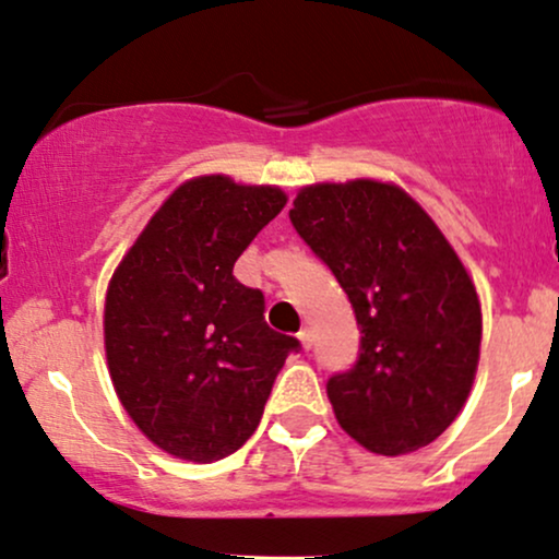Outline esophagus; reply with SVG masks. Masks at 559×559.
<instances>
[{"label": "esophagus", "instance_id": "34e87169", "mask_svg": "<svg viewBox=\"0 0 559 559\" xmlns=\"http://www.w3.org/2000/svg\"><path fill=\"white\" fill-rule=\"evenodd\" d=\"M299 341H301V345H304V350H309L314 345V335H312V330L309 328H301L299 330Z\"/></svg>", "mask_w": 559, "mask_h": 559}]
</instances>
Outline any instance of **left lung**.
<instances>
[{"label": "left lung", "instance_id": "obj_1", "mask_svg": "<svg viewBox=\"0 0 559 559\" xmlns=\"http://www.w3.org/2000/svg\"><path fill=\"white\" fill-rule=\"evenodd\" d=\"M361 328L348 371L328 379L345 433L373 454L428 447L467 402L483 314L475 284L430 216L397 186H309L288 211Z\"/></svg>", "mask_w": 559, "mask_h": 559}]
</instances>
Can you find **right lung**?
<instances>
[{
	"mask_svg": "<svg viewBox=\"0 0 559 559\" xmlns=\"http://www.w3.org/2000/svg\"><path fill=\"white\" fill-rule=\"evenodd\" d=\"M286 206L224 175L182 182L112 273L105 353L141 433L188 462H216L255 433L273 381L301 343L265 322V296L231 275Z\"/></svg>",
	"mask_w": 559,
	"mask_h": 559,
	"instance_id": "obj_1",
	"label": "right lung"
}]
</instances>
